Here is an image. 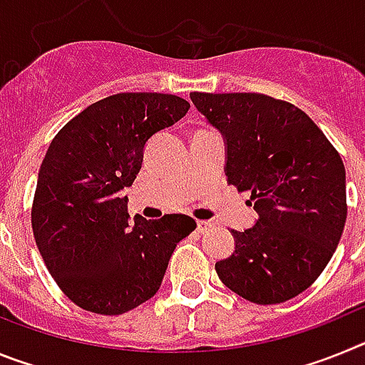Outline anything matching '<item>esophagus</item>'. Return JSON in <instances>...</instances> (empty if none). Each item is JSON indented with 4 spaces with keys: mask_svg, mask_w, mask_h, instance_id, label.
<instances>
[{
    "mask_svg": "<svg viewBox=\"0 0 365 365\" xmlns=\"http://www.w3.org/2000/svg\"><path fill=\"white\" fill-rule=\"evenodd\" d=\"M212 227H214V222H212V221H206V219H199V221H197V230L201 232V234L208 232Z\"/></svg>",
    "mask_w": 365,
    "mask_h": 365,
    "instance_id": "esophagus-1",
    "label": "esophagus"
}]
</instances>
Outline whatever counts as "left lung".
I'll use <instances>...</instances> for the list:
<instances>
[{
    "instance_id": "1",
    "label": "left lung",
    "mask_w": 365,
    "mask_h": 365,
    "mask_svg": "<svg viewBox=\"0 0 365 365\" xmlns=\"http://www.w3.org/2000/svg\"><path fill=\"white\" fill-rule=\"evenodd\" d=\"M227 138V180L250 192L256 227L232 230L215 263L225 285L257 305L294 298L324 272L347 217L346 168L307 113L261 93H190Z\"/></svg>"
}]
</instances>
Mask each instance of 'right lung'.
<instances>
[{"instance_id":"obj_1","label":"right lung","mask_w":365,"mask_h":365,"mask_svg":"<svg viewBox=\"0 0 365 365\" xmlns=\"http://www.w3.org/2000/svg\"><path fill=\"white\" fill-rule=\"evenodd\" d=\"M190 104L164 93H118L71 118L38 173L32 232L60 291L83 311L122 314L159 291L177 243L197 222L185 214L135 215L128 197L148 138L185 117Z\"/></svg>"}]
</instances>
